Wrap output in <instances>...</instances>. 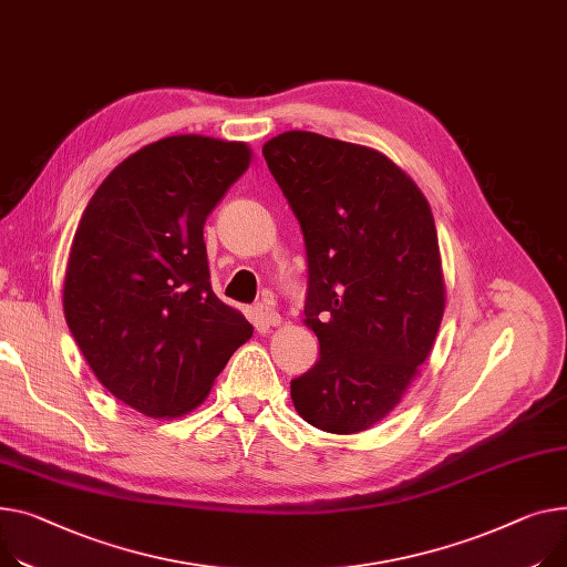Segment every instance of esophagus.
Segmentation results:
<instances>
[{
    "mask_svg": "<svg viewBox=\"0 0 567 567\" xmlns=\"http://www.w3.org/2000/svg\"><path fill=\"white\" fill-rule=\"evenodd\" d=\"M255 315H257V319H259L261 326H278V323L282 321L280 315H278L269 303H257V306H255Z\"/></svg>",
    "mask_w": 567,
    "mask_h": 567,
    "instance_id": "obj_1",
    "label": "esophagus"
}]
</instances>
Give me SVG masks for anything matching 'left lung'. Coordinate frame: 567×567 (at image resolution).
Returning <instances> with one entry per match:
<instances>
[{
    "instance_id": "8db88e82",
    "label": "left lung",
    "mask_w": 567,
    "mask_h": 567,
    "mask_svg": "<svg viewBox=\"0 0 567 567\" xmlns=\"http://www.w3.org/2000/svg\"><path fill=\"white\" fill-rule=\"evenodd\" d=\"M261 155L303 233L306 323L319 339V360L291 381V401L321 431L360 433L401 401L444 315L431 207L364 145L293 130Z\"/></svg>"
}]
</instances>
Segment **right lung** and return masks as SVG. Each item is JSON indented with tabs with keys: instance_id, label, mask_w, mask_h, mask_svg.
Listing matches in <instances>:
<instances>
[{
	"instance_id": "right-lung-1",
	"label": "right lung",
	"mask_w": 567,
	"mask_h": 567,
	"mask_svg": "<svg viewBox=\"0 0 567 567\" xmlns=\"http://www.w3.org/2000/svg\"><path fill=\"white\" fill-rule=\"evenodd\" d=\"M250 164L246 143L168 136L97 186L74 233L63 310L97 381L147 417L209 394L252 326L212 289L205 220Z\"/></svg>"
}]
</instances>
